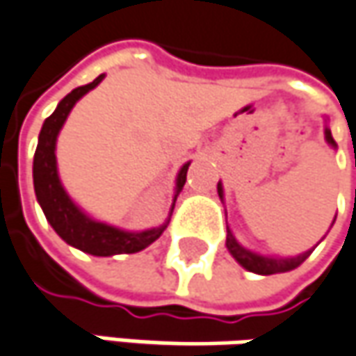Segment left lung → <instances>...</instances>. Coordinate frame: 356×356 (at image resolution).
Masks as SVG:
<instances>
[{"mask_svg": "<svg viewBox=\"0 0 356 356\" xmlns=\"http://www.w3.org/2000/svg\"><path fill=\"white\" fill-rule=\"evenodd\" d=\"M324 138H326V143H328L330 147H337L334 138L330 135V129H324ZM218 193H220V197L223 199L221 183H218ZM225 245H227L229 254H232V256L238 260V264H241L248 272L261 274V276L280 274V272H290V270L298 268V266L312 254V250H314V248H312V250L304 252V254L296 256V258H268V256H260V254L250 252V250H245L243 245H240L238 240L234 238V234L229 232V227H227V240H225Z\"/></svg>", "mask_w": 356, "mask_h": 356, "instance_id": "1", "label": "left lung"}]
</instances>
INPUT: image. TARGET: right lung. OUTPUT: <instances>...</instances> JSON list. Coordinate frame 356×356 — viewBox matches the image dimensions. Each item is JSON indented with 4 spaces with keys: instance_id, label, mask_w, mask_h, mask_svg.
Returning a JSON list of instances; mask_svg holds the SVG:
<instances>
[{
    "instance_id": "obj_1",
    "label": "right lung",
    "mask_w": 356,
    "mask_h": 356,
    "mask_svg": "<svg viewBox=\"0 0 356 356\" xmlns=\"http://www.w3.org/2000/svg\"><path fill=\"white\" fill-rule=\"evenodd\" d=\"M102 78H104V74H100L90 84L74 88L70 95H66L60 100V104L56 106L52 115L44 120L40 138H38V149L33 155V189H35V197H38L40 207L44 209L46 220L50 221L54 232L66 243H70L86 254H92V256L135 254L159 240V236L165 232L169 220L159 227L145 229V232H124L115 225H106L102 221L92 220L64 191L60 177H58V167H56V138H58L62 124L66 122L74 104L88 90L98 86L102 82ZM187 169H189V163H185L179 171L171 213H173L179 191L183 189V185L187 181Z\"/></svg>"
}]
</instances>
